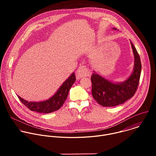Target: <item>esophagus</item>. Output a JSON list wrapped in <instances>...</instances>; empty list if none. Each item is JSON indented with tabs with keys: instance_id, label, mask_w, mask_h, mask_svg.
<instances>
[{
	"instance_id": "1",
	"label": "esophagus",
	"mask_w": 156,
	"mask_h": 156,
	"mask_svg": "<svg viewBox=\"0 0 156 156\" xmlns=\"http://www.w3.org/2000/svg\"><path fill=\"white\" fill-rule=\"evenodd\" d=\"M90 72L89 71L85 65H81L79 66L76 71V78L80 79L83 77L90 76Z\"/></svg>"
}]
</instances>
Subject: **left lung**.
Returning a JSON list of instances; mask_svg holds the SVG:
<instances>
[{
  "label": "left lung",
  "instance_id": "8db88e82",
  "mask_svg": "<svg viewBox=\"0 0 156 156\" xmlns=\"http://www.w3.org/2000/svg\"><path fill=\"white\" fill-rule=\"evenodd\" d=\"M131 44L135 57V66L131 75L126 80L114 83L95 72L91 75L93 97L98 104L104 107H114L123 104L134 96L137 90L141 72V63L136 48L132 42Z\"/></svg>",
  "mask_w": 156,
  "mask_h": 156
}]
</instances>
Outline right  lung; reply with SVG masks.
Returning <instances> with one entry per match:
<instances>
[{"label":"right lung","instance_id":"add662e5","mask_svg":"<svg viewBox=\"0 0 156 156\" xmlns=\"http://www.w3.org/2000/svg\"><path fill=\"white\" fill-rule=\"evenodd\" d=\"M76 77L73 73L60 87L57 93L50 99L42 102H28L17 96L20 101L31 111L39 113L49 114L58 110L64 104L67 98L69 92L74 82Z\"/></svg>","mask_w":156,"mask_h":156}]
</instances>
